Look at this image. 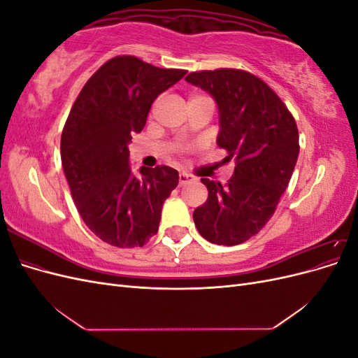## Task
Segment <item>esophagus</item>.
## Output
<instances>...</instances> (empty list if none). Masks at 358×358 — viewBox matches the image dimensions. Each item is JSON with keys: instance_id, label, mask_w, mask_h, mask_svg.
Listing matches in <instances>:
<instances>
[{"instance_id": "esophagus-1", "label": "esophagus", "mask_w": 358, "mask_h": 358, "mask_svg": "<svg viewBox=\"0 0 358 358\" xmlns=\"http://www.w3.org/2000/svg\"><path fill=\"white\" fill-rule=\"evenodd\" d=\"M191 180H192V176L187 175V173H180V175H179V185H180V187L187 185V183L191 182Z\"/></svg>"}]
</instances>
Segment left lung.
Returning <instances> with one entry per match:
<instances>
[{
	"instance_id": "8db88e82",
	"label": "left lung",
	"mask_w": 358,
	"mask_h": 358,
	"mask_svg": "<svg viewBox=\"0 0 358 358\" xmlns=\"http://www.w3.org/2000/svg\"><path fill=\"white\" fill-rule=\"evenodd\" d=\"M187 82L212 95L220 112L216 143L234 161L225 187L203 178L209 191L194 210L199 233L216 245L234 246L272 218L299 157V129L285 104L257 76L234 69L189 73Z\"/></svg>"
}]
</instances>
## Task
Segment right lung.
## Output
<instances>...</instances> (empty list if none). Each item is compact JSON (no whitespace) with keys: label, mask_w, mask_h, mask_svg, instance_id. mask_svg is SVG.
Here are the masks:
<instances>
[{"label":"right lung","mask_w":358,"mask_h":358,"mask_svg":"<svg viewBox=\"0 0 358 358\" xmlns=\"http://www.w3.org/2000/svg\"><path fill=\"white\" fill-rule=\"evenodd\" d=\"M185 73L116 57L91 76L71 107L61 136L64 175L82 220L106 243L143 246L158 231L179 173L158 166L134 175L128 143L143 129L157 96Z\"/></svg>","instance_id":"obj_1"}]
</instances>
